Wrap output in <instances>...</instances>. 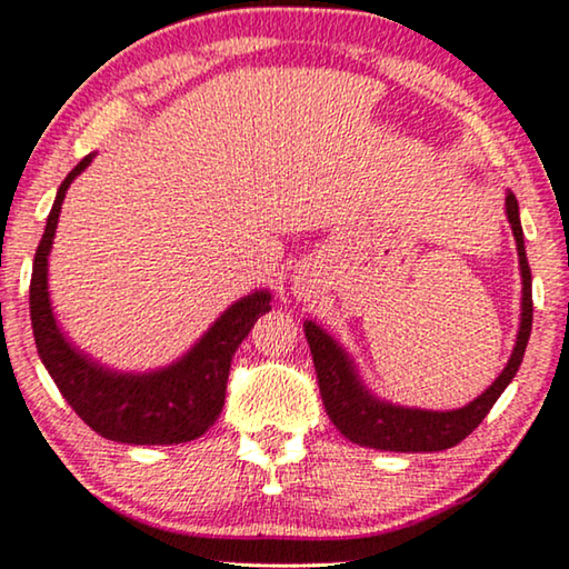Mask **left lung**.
<instances>
[{"instance_id": "8db88e82", "label": "left lung", "mask_w": 569, "mask_h": 569, "mask_svg": "<svg viewBox=\"0 0 569 569\" xmlns=\"http://www.w3.org/2000/svg\"><path fill=\"white\" fill-rule=\"evenodd\" d=\"M506 216L510 230H513L518 267H521V326H518L516 346L510 351L503 372L465 408L423 410L395 406L390 400L377 398L359 377V369L349 357V351L318 323L305 320L302 328L305 339L310 343L312 365H316L318 372L320 398H323L328 418L346 439L359 443V447L380 451H441L457 447L490 413V408L496 406V400L503 395L510 380L516 377L518 367H521L533 320L531 269L529 259H526L523 228L521 218H518V200L513 192L506 194Z\"/></svg>"}]
</instances>
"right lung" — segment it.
Instances as JSON below:
<instances>
[{
  "label": "right lung",
  "mask_w": 569,
  "mask_h": 569,
  "mask_svg": "<svg viewBox=\"0 0 569 569\" xmlns=\"http://www.w3.org/2000/svg\"><path fill=\"white\" fill-rule=\"evenodd\" d=\"M92 159L94 153L84 156L61 182L32 259L30 320L38 357L66 402L104 439L138 447L194 441L218 421L226 402L230 361L257 318L271 310V292L257 290L236 300L184 357L151 372H118L77 349L53 316L48 295V257L66 189Z\"/></svg>",
  "instance_id": "1"
}]
</instances>
